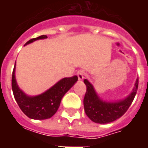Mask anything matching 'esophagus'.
<instances>
[{
	"label": "esophagus",
	"mask_w": 148,
	"mask_h": 148,
	"mask_svg": "<svg viewBox=\"0 0 148 148\" xmlns=\"http://www.w3.org/2000/svg\"><path fill=\"white\" fill-rule=\"evenodd\" d=\"M77 77H78V80H82L84 78V76H85V72L83 71L80 70V71H77Z\"/></svg>",
	"instance_id": "obj_1"
}]
</instances>
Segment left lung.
<instances>
[{
    "label": "left lung",
    "instance_id": "8db88e82",
    "mask_svg": "<svg viewBox=\"0 0 148 148\" xmlns=\"http://www.w3.org/2000/svg\"><path fill=\"white\" fill-rule=\"evenodd\" d=\"M84 83L86 86V93L83 101L85 112L97 124H108L121 117L133 101L138 89L136 79L135 86L128 96L116 101H106L98 96L93 85L87 79L84 80Z\"/></svg>",
    "mask_w": 148,
    "mask_h": 148
}]
</instances>
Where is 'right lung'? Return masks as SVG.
<instances>
[{"mask_svg":"<svg viewBox=\"0 0 148 148\" xmlns=\"http://www.w3.org/2000/svg\"><path fill=\"white\" fill-rule=\"evenodd\" d=\"M47 36H40L30 39L25 45L36 40L47 39ZM16 64L12 71V89L15 100L22 112L27 117L34 120H46L55 114L60 106L62 98L66 93L77 82V77H64L59 80L50 89L36 96H29L20 89L16 79Z\"/></svg>","mask_w":148,"mask_h":148,"instance_id":"1","label":"right lung"}]
</instances>
